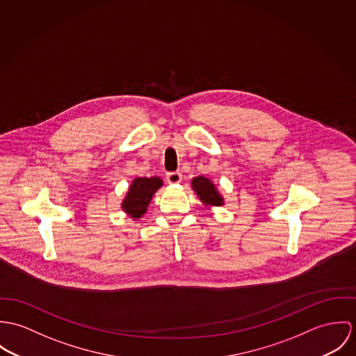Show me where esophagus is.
<instances>
[{"instance_id":"1","label":"esophagus","mask_w":356,"mask_h":356,"mask_svg":"<svg viewBox=\"0 0 356 356\" xmlns=\"http://www.w3.org/2000/svg\"><path fill=\"white\" fill-rule=\"evenodd\" d=\"M181 179H183V175L180 172H169V173H166V180L170 184H177V183L181 181Z\"/></svg>"}]
</instances>
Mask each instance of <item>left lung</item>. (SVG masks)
<instances>
[{
  "label": "left lung",
  "instance_id": "1",
  "mask_svg": "<svg viewBox=\"0 0 356 356\" xmlns=\"http://www.w3.org/2000/svg\"><path fill=\"white\" fill-rule=\"evenodd\" d=\"M193 188L203 203L210 206H222L224 199L218 194L216 186L209 179L197 176L193 180Z\"/></svg>",
  "mask_w": 356,
  "mask_h": 356
}]
</instances>
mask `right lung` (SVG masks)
Masks as SVG:
<instances>
[{"label": "right lung", "instance_id": "1", "mask_svg": "<svg viewBox=\"0 0 356 356\" xmlns=\"http://www.w3.org/2000/svg\"><path fill=\"white\" fill-rule=\"evenodd\" d=\"M162 186L159 177H138L132 181L129 191L122 202V209L132 218H140L154 195V193Z\"/></svg>", "mask_w": 356, "mask_h": 356}]
</instances>
